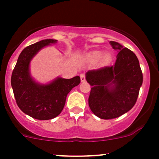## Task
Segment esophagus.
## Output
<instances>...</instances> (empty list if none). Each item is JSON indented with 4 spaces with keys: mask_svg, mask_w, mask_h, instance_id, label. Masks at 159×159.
Returning a JSON list of instances; mask_svg holds the SVG:
<instances>
[{
    "mask_svg": "<svg viewBox=\"0 0 159 159\" xmlns=\"http://www.w3.org/2000/svg\"><path fill=\"white\" fill-rule=\"evenodd\" d=\"M80 80L81 82H85V80H86V76H85L84 74H81L80 75Z\"/></svg>",
    "mask_w": 159,
    "mask_h": 159,
    "instance_id": "obj_1",
    "label": "esophagus"
}]
</instances>
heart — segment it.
I'll return each instance as SVG.
<instances>
[{
	"label": "heart",
	"mask_w": 159,
	"mask_h": 159,
	"mask_svg": "<svg viewBox=\"0 0 159 159\" xmlns=\"http://www.w3.org/2000/svg\"><path fill=\"white\" fill-rule=\"evenodd\" d=\"M102 55L103 56L102 57ZM88 59H89L90 60H92V61H97V60H99V59L102 57V62L104 63V64H107V63H109V61L111 60V56L109 53H104V54L102 55L100 51L91 52L88 55Z\"/></svg>",
	"instance_id": "1"
}]
</instances>
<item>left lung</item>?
Segmentation results:
<instances>
[{
  "instance_id": "left-lung-1",
  "label": "left lung",
  "mask_w": 159,
  "mask_h": 159,
  "mask_svg": "<svg viewBox=\"0 0 159 159\" xmlns=\"http://www.w3.org/2000/svg\"><path fill=\"white\" fill-rule=\"evenodd\" d=\"M110 43L118 52L115 65L86 73L87 81L92 86L90 109L102 119H115L129 111L135 104L143 84V72L136 55L117 42Z\"/></svg>"
}]
</instances>
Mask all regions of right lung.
<instances>
[{"label":"right lung","mask_w":159,"mask_h":159,"mask_svg":"<svg viewBox=\"0 0 159 159\" xmlns=\"http://www.w3.org/2000/svg\"><path fill=\"white\" fill-rule=\"evenodd\" d=\"M57 40L47 39L25 48L18 57L11 77V85L16 104L24 113L33 119L48 120L57 117L64 109L66 97L80 83V76L57 78L51 84L41 85L30 76L29 63L39 50Z\"/></svg>","instance_id":"add662e5"}]
</instances>
